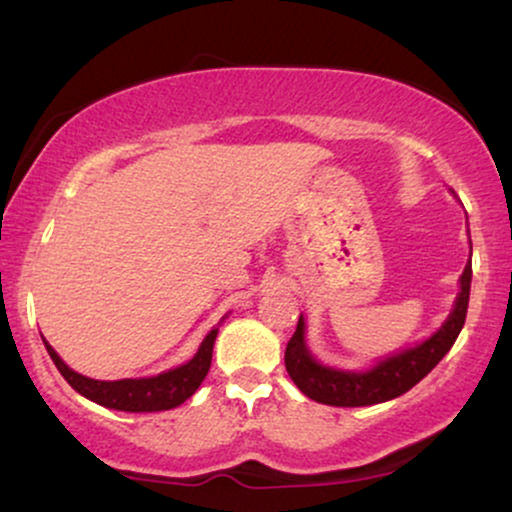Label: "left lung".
<instances>
[{"instance_id":"left-lung-1","label":"left lung","mask_w":512,"mask_h":512,"mask_svg":"<svg viewBox=\"0 0 512 512\" xmlns=\"http://www.w3.org/2000/svg\"><path fill=\"white\" fill-rule=\"evenodd\" d=\"M469 286H472V264L464 267L460 276V293L448 320L426 342L414 349H404L399 354L378 361L370 370L354 373V370H337L317 363L305 346V322L298 317V327L286 344V370L298 390L305 397L332 407H368L387 399H395L409 392L419 380H424L438 361L450 351L460 334L469 305Z\"/></svg>"}]
</instances>
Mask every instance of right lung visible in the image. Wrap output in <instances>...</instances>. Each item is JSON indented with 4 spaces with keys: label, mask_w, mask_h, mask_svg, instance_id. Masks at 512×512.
<instances>
[{
    "label": "right lung",
    "mask_w": 512,
    "mask_h": 512,
    "mask_svg": "<svg viewBox=\"0 0 512 512\" xmlns=\"http://www.w3.org/2000/svg\"><path fill=\"white\" fill-rule=\"evenodd\" d=\"M216 334L219 327H214L207 337H204L202 346L197 354L182 366L158 373L154 378H125V380H93L86 375L76 373L57 356V351L45 342V349L55 363L57 370L64 375L69 385L74 387L79 395H84L91 402L101 404L108 409L120 411H166L178 407V404L190 399L207 378L211 366V351H214Z\"/></svg>",
    "instance_id": "obj_1"
}]
</instances>
